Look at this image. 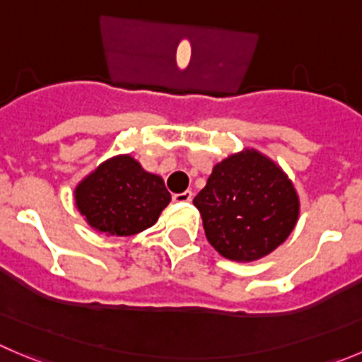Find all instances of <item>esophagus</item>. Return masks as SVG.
<instances>
[{
    "instance_id": "1",
    "label": "esophagus",
    "mask_w": 362,
    "mask_h": 362,
    "mask_svg": "<svg viewBox=\"0 0 362 362\" xmlns=\"http://www.w3.org/2000/svg\"><path fill=\"white\" fill-rule=\"evenodd\" d=\"M192 197H194V194H192L190 190L183 192V194H174V195H172V199H174L175 202H190Z\"/></svg>"
}]
</instances>
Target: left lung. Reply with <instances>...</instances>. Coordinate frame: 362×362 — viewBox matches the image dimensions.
Instances as JSON below:
<instances>
[{"label": "left lung", "mask_w": 362, "mask_h": 362, "mask_svg": "<svg viewBox=\"0 0 362 362\" xmlns=\"http://www.w3.org/2000/svg\"><path fill=\"white\" fill-rule=\"evenodd\" d=\"M194 204L213 249L240 263L256 261L277 249L290 236L300 213L291 179L256 149L216 163Z\"/></svg>", "instance_id": "1"}]
</instances>
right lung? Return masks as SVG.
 <instances>
[{
    "label": "right lung",
    "mask_w": 362,
    "mask_h": 362,
    "mask_svg": "<svg viewBox=\"0 0 362 362\" xmlns=\"http://www.w3.org/2000/svg\"><path fill=\"white\" fill-rule=\"evenodd\" d=\"M76 208L88 226L108 236H133L154 226L170 202L163 179L129 154L106 160L78 183Z\"/></svg>",
    "instance_id": "obj_1"
}]
</instances>
